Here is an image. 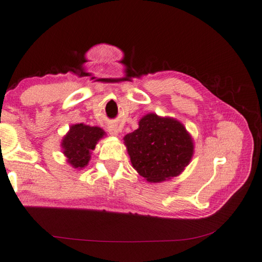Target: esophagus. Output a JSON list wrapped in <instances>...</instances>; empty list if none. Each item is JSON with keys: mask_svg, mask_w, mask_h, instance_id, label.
<instances>
[{"mask_svg": "<svg viewBox=\"0 0 262 262\" xmlns=\"http://www.w3.org/2000/svg\"><path fill=\"white\" fill-rule=\"evenodd\" d=\"M107 129H108V133H110L112 136H118L119 133H120L119 127L117 125H115V123H111V125L107 127Z\"/></svg>", "mask_w": 262, "mask_h": 262, "instance_id": "34e87169", "label": "esophagus"}]
</instances>
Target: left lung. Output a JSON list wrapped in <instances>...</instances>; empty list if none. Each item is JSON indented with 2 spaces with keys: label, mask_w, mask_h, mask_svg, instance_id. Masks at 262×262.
Wrapping results in <instances>:
<instances>
[{
  "label": "left lung",
  "mask_w": 262,
  "mask_h": 262,
  "mask_svg": "<svg viewBox=\"0 0 262 262\" xmlns=\"http://www.w3.org/2000/svg\"><path fill=\"white\" fill-rule=\"evenodd\" d=\"M123 141L133 167L154 183L178 177L193 155L192 139L182 123L155 113L142 118L139 128Z\"/></svg>",
  "instance_id": "8db88e82"
}]
</instances>
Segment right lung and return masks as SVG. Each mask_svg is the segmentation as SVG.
Returning <instances> with one entry per match:
<instances>
[{
	"mask_svg": "<svg viewBox=\"0 0 262 262\" xmlns=\"http://www.w3.org/2000/svg\"><path fill=\"white\" fill-rule=\"evenodd\" d=\"M104 135L105 132L99 127H90L83 123L71 126L70 132L61 141L63 154L68 158V163L79 169L87 166L90 160V152Z\"/></svg>",
	"mask_w": 262,
	"mask_h": 262,
	"instance_id": "add662e5",
	"label": "right lung"
}]
</instances>
